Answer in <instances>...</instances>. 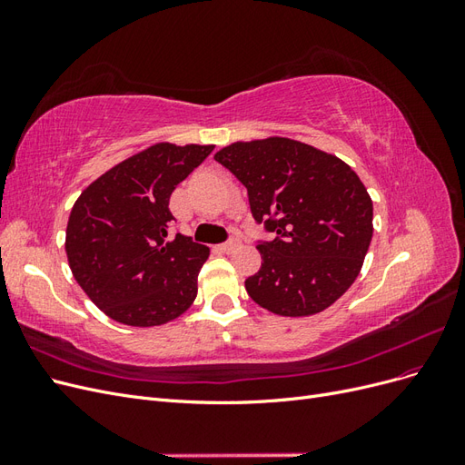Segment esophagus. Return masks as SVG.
Returning a JSON list of instances; mask_svg holds the SVG:
<instances>
[{
    "instance_id": "34e87169",
    "label": "esophagus",
    "mask_w": 465,
    "mask_h": 465,
    "mask_svg": "<svg viewBox=\"0 0 465 465\" xmlns=\"http://www.w3.org/2000/svg\"><path fill=\"white\" fill-rule=\"evenodd\" d=\"M219 248L224 252V254H231V252L241 248V241H238V238H232V241H229V242H223Z\"/></svg>"
}]
</instances>
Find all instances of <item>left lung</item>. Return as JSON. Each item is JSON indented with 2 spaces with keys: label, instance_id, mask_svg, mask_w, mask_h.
Listing matches in <instances>:
<instances>
[{
  "label": "left lung",
  "instance_id": "left-lung-1",
  "mask_svg": "<svg viewBox=\"0 0 465 465\" xmlns=\"http://www.w3.org/2000/svg\"><path fill=\"white\" fill-rule=\"evenodd\" d=\"M215 161L248 190L252 215L275 241L258 244L250 299L277 316L326 311L355 283L372 241V200L340 157L289 137L234 142Z\"/></svg>",
  "mask_w": 465,
  "mask_h": 465
}]
</instances>
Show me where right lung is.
<instances>
[{"label":"right lung","instance_id":"add662e5","mask_svg":"<svg viewBox=\"0 0 465 465\" xmlns=\"http://www.w3.org/2000/svg\"><path fill=\"white\" fill-rule=\"evenodd\" d=\"M215 145H149L81 192L65 254L87 297L120 323L154 328L184 314L198 294L209 248L171 236L174 188Z\"/></svg>","mask_w":465,"mask_h":465}]
</instances>
